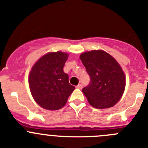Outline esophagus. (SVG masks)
I'll return each instance as SVG.
<instances>
[{"label":"esophagus","instance_id":"34e87169","mask_svg":"<svg viewBox=\"0 0 148 148\" xmlns=\"http://www.w3.org/2000/svg\"><path fill=\"white\" fill-rule=\"evenodd\" d=\"M82 87H83V86H82V84H78V85L76 86L77 88H78V89H80V90H81V89H82Z\"/></svg>","mask_w":148,"mask_h":148}]
</instances>
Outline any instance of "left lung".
Segmentation results:
<instances>
[{"label": "left lung", "mask_w": 148, "mask_h": 148, "mask_svg": "<svg viewBox=\"0 0 148 148\" xmlns=\"http://www.w3.org/2000/svg\"><path fill=\"white\" fill-rule=\"evenodd\" d=\"M80 59L90 77L88 86L82 89L90 105L97 109L114 106L125 88V73L119 63L103 50L84 52Z\"/></svg>", "instance_id": "obj_1"}]
</instances>
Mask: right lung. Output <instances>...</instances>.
<instances>
[{
	"instance_id": "obj_1",
	"label": "right lung",
	"mask_w": 148,
	"mask_h": 148,
	"mask_svg": "<svg viewBox=\"0 0 148 148\" xmlns=\"http://www.w3.org/2000/svg\"><path fill=\"white\" fill-rule=\"evenodd\" d=\"M68 54L61 51L48 53L35 63L29 75L32 97L44 109L56 110L66 104L75 90L63 70Z\"/></svg>"
}]
</instances>
